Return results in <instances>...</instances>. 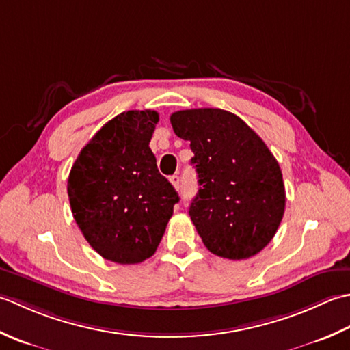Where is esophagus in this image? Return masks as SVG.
Masks as SVG:
<instances>
[{
  "label": "esophagus",
  "instance_id": "1",
  "mask_svg": "<svg viewBox=\"0 0 350 350\" xmlns=\"http://www.w3.org/2000/svg\"><path fill=\"white\" fill-rule=\"evenodd\" d=\"M170 183H172V185H174V187H175L176 190H180V187H181L180 176H178V175H172V176H170Z\"/></svg>",
  "mask_w": 350,
  "mask_h": 350
}]
</instances>
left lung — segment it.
Instances as JSON below:
<instances>
[{
  "mask_svg": "<svg viewBox=\"0 0 350 350\" xmlns=\"http://www.w3.org/2000/svg\"><path fill=\"white\" fill-rule=\"evenodd\" d=\"M170 124L195 154L199 189L189 215L206 249L228 260L262 251L285 210L281 167L265 142L220 109L175 111Z\"/></svg>",
  "mask_w": 350,
  "mask_h": 350,
  "instance_id": "obj_1",
  "label": "left lung"
}]
</instances>
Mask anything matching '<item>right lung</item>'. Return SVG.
<instances>
[{
	"label": "right lung",
	"instance_id": "obj_1",
	"mask_svg": "<svg viewBox=\"0 0 350 350\" xmlns=\"http://www.w3.org/2000/svg\"><path fill=\"white\" fill-rule=\"evenodd\" d=\"M157 122L154 110L120 113L89 140L69 172L78 228L103 258L119 265L154 255L180 201L149 148Z\"/></svg>",
	"mask_w": 350,
	"mask_h": 350
}]
</instances>
